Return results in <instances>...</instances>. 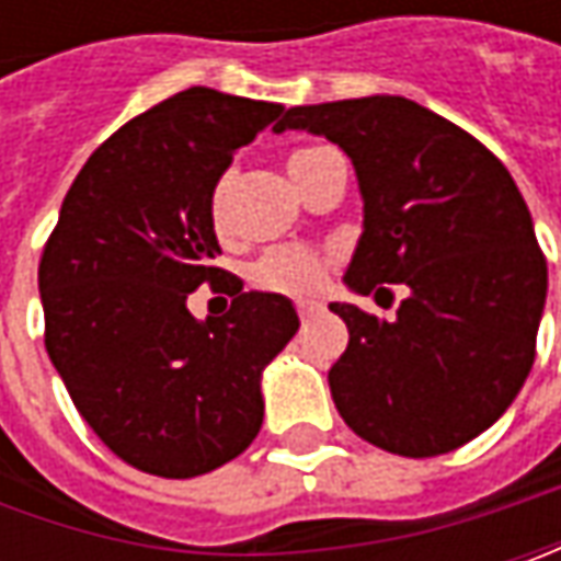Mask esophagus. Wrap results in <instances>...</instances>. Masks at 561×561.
I'll list each match as a JSON object with an SVG mask.
<instances>
[{"mask_svg": "<svg viewBox=\"0 0 561 561\" xmlns=\"http://www.w3.org/2000/svg\"><path fill=\"white\" fill-rule=\"evenodd\" d=\"M296 312H299V318H312V314L321 312V306L314 299H299L296 302Z\"/></svg>", "mask_w": 561, "mask_h": 561, "instance_id": "esophagus-1", "label": "esophagus"}]
</instances>
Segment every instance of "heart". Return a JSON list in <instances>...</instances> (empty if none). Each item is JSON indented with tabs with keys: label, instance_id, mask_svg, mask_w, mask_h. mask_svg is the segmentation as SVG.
<instances>
[{
	"label": "heart",
	"instance_id": "b5f03b06",
	"mask_svg": "<svg viewBox=\"0 0 561 561\" xmlns=\"http://www.w3.org/2000/svg\"><path fill=\"white\" fill-rule=\"evenodd\" d=\"M328 146H299L287 156V168H290L293 181H299L309 164L324 152ZM324 262L314 249L302 247H277L268 249L252 268H249V280L259 290L271 293H306L312 290L314 284L321 280Z\"/></svg>",
	"mask_w": 561,
	"mask_h": 561
}]
</instances>
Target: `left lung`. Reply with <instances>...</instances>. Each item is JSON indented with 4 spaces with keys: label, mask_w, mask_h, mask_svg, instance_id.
Listing matches in <instances>:
<instances>
[{
    "label": "left lung",
    "mask_w": 561,
    "mask_h": 561,
    "mask_svg": "<svg viewBox=\"0 0 561 561\" xmlns=\"http://www.w3.org/2000/svg\"><path fill=\"white\" fill-rule=\"evenodd\" d=\"M287 127L356 164L365 230L346 284L405 287L393 321L331 306L350 328L328 375L336 412L397 456L459 449L506 412L537 356L547 259L518 186L484 142L412 99L296 105L274 124Z\"/></svg>",
    "instance_id": "obj_1"
}]
</instances>
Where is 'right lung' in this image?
Instances as JSON below:
<instances>
[{
	"label": "right lung",
	"instance_id": "right-lung-1",
	"mask_svg": "<svg viewBox=\"0 0 561 561\" xmlns=\"http://www.w3.org/2000/svg\"><path fill=\"white\" fill-rule=\"evenodd\" d=\"M280 112L208 87L152 105L87 159L43 247L46 353L93 434L146 474L237 459L262 427V368L299 328L287 296L215 268V184ZM199 283L231 296L227 316L188 314Z\"/></svg>",
	"mask_w": 561,
	"mask_h": 561
}]
</instances>
